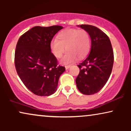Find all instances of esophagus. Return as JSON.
Wrapping results in <instances>:
<instances>
[{"instance_id":"obj_1","label":"esophagus","mask_w":131,"mask_h":131,"mask_svg":"<svg viewBox=\"0 0 131 131\" xmlns=\"http://www.w3.org/2000/svg\"><path fill=\"white\" fill-rule=\"evenodd\" d=\"M71 67V65H66L65 66V68H66V70H68V69H69L70 68V67Z\"/></svg>"}]
</instances>
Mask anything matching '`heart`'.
I'll list each match as a JSON object with an SVG mask.
<instances>
[{"mask_svg": "<svg viewBox=\"0 0 131 131\" xmlns=\"http://www.w3.org/2000/svg\"><path fill=\"white\" fill-rule=\"evenodd\" d=\"M91 47V37L86 30L72 28L61 31L57 39L50 43V51L55 58H61L67 50L61 60L64 64L71 63L78 58H84L89 53Z\"/></svg>", "mask_w": 131, "mask_h": 131, "instance_id": "1", "label": "heart"}]
</instances>
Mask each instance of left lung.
<instances>
[{"instance_id": "8db88e82", "label": "left lung", "mask_w": 131, "mask_h": 131, "mask_svg": "<svg viewBox=\"0 0 131 131\" xmlns=\"http://www.w3.org/2000/svg\"><path fill=\"white\" fill-rule=\"evenodd\" d=\"M89 33L91 49L89 55L78 67L79 73L76 79L77 88L82 94L97 93L105 85L113 68L114 54L108 36L97 27L81 25Z\"/></svg>"}]
</instances>
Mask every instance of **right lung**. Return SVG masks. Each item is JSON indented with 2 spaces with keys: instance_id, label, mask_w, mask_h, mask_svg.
<instances>
[{
  "instance_id": "add662e5",
  "label": "right lung",
  "mask_w": 131,
  "mask_h": 131,
  "mask_svg": "<svg viewBox=\"0 0 131 131\" xmlns=\"http://www.w3.org/2000/svg\"><path fill=\"white\" fill-rule=\"evenodd\" d=\"M61 26H35L18 40L15 65L19 78L33 94L49 96L57 89L60 76L65 68L58 65L52 53L50 43Z\"/></svg>"
}]
</instances>
